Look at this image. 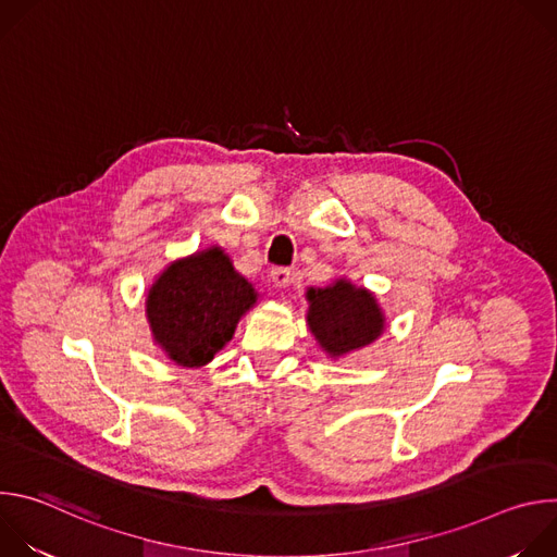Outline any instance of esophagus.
Segmentation results:
<instances>
[{
    "label": "esophagus",
    "mask_w": 557,
    "mask_h": 557,
    "mask_svg": "<svg viewBox=\"0 0 557 557\" xmlns=\"http://www.w3.org/2000/svg\"><path fill=\"white\" fill-rule=\"evenodd\" d=\"M271 280L277 288H286L290 284V269H284V267H277L271 271Z\"/></svg>",
    "instance_id": "obj_1"
}]
</instances>
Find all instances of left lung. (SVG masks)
I'll use <instances>...</instances> for the list:
<instances>
[{
	"label": "left lung",
	"mask_w": 557,
	"mask_h": 557,
	"mask_svg": "<svg viewBox=\"0 0 557 557\" xmlns=\"http://www.w3.org/2000/svg\"><path fill=\"white\" fill-rule=\"evenodd\" d=\"M306 326L331 359L374 344L385 331V312L372 290L337 277L324 288L306 290Z\"/></svg>",
	"instance_id": "left-lung-1"
}]
</instances>
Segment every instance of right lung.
Listing matches in <instances>:
<instances>
[{
    "instance_id": "add662e5",
    "label": "right lung",
    "mask_w": 557,
    "mask_h": 557,
    "mask_svg": "<svg viewBox=\"0 0 557 557\" xmlns=\"http://www.w3.org/2000/svg\"><path fill=\"white\" fill-rule=\"evenodd\" d=\"M256 286L213 245L170 262L145 295L153 344L183 368H202L233 339L237 322L258 304Z\"/></svg>"
}]
</instances>
